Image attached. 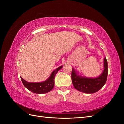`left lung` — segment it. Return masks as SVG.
<instances>
[{
	"label": "left lung",
	"instance_id": "left-lung-1",
	"mask_svg": "<svg viewBox=\"0 0 124 124\" xmlns=\"http://www.w3.org/2000/svg\"><path fill=\"white\" fill-rule=\"evenodd\" d=\"M104 69L99 76L96 78L83 77L78 71L72 68L71 79L74 88L78 91L87 93H93L98 92L106 83L108 67L106 58H104Z\"/></svg>",
	"mask_w": 124,
	"mask_h": 124
}]
</instances>
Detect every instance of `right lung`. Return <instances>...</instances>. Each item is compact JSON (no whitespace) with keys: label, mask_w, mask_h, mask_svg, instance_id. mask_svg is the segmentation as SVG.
I'll use <instances>...</instances> for the list:
<instances>
[{"label":"right lung","mask_w":124,"mask_h":124,"mask_svg":"<svg viewBox=\"0 0 124 124\" xmlns=\"http://www.w3.org/2000/svg\"><path fill=\"white\" fill-rule=\"evenodd\" d=\"M63 66H60L52 72L46 81L33 83V82H28L21 78V80L25 87L27 88L30 91L37 94H43L51 91L54 86V78L55 76L58 71L61 70Z\"/></svg>","instance_id":"1"}]
</instances>
